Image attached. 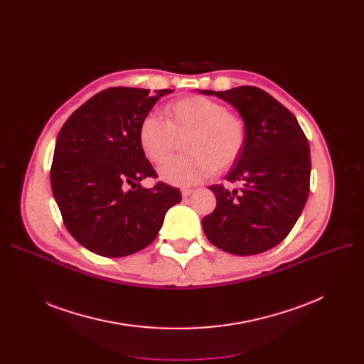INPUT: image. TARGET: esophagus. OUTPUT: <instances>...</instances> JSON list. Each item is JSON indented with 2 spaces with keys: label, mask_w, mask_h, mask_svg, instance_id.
<instances>
[{
  "label": "esophagus",
  "mask_w": 364,
  "mask_h": 364,
  "mask_svg": "<svg viewBox=\"0 0 364 364\" xmlns=\"http://www.w3.org/2000/svg\"><path fill=\"white\" fill-rule=\"evenodd\" d=\"M193 193V188H181V196L187 198Z\"/></svg>",
  "instance_id": "obj_1"
}]
</instances>
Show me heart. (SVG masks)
<instances>
[{
    "mask_svg": "<svg viewBox=\"0 0 364 364\" xmlns=\"http://www.w3.org/2000/svg\"><path fill=\"white\" fill-rule=\"evenodd\" d=\"M165 121L147 114L139 127V144L151 164H162L174 150L176 137H184L183 156L159 168V178L171 186L188 187L225 171L242 155L246 124L237 113L213 99L192 95L168 105Z\"/></svg>",
    "mask_w": 364,
    "mask_h": 364,
    "instance_id": "1",
    "label": "heart"
}]
</instances>
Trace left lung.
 <instances>
[{
	"mask_svg": "<svg viewBox=\"0 0 364 364\" xmlns=\"http://www.w3.org/2000/svg\"><path fill=\"white\" fill-rule=\"evenodd\" d=\"M230 103L246 124V143L225 176L239 190L209 186L217 206L202 220L208 240L233 255L272 250L289 235L310 193V144L294 113L257 87L200 90Z\"/></svg>",
	"mask_w": 364,
	"mask_h": 364,
	"instance_id": "8db88e82",
	"label": "left lung"
}]
</instances>
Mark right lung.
Here are the masks:
<instances>
[{
    "instance_id": "add662e5",
    "label": "right lung",
    "mask_w": 364,
    "mask_h": 364,
    "mask_svg": "<svg viewBox=\"0 0 364 364\" xmlns=\"http://www.w3.org/2000/svg\"><path fill=\"white\" fill-rule=\"evenodd\" d=\"M172 90L113 87L76 109L55 140L50 181L73 239L88 251L119 258L158 236L180 190L140 181L156 172L139 144V127Z\"/></svg>"
}]
</instances>
